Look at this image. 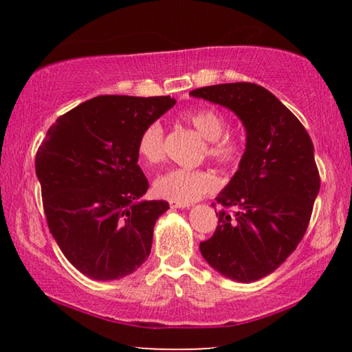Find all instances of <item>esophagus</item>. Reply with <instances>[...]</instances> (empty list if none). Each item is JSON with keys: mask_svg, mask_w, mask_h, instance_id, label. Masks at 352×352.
Listing matches in <instances>:
<instances>
[{"mask_svg": "<svg viewBox=\"0 0 352 352\" xmlns=\"http://www.w3.org/2000/svg\"><path fill=\"white\" fill-rule=\"evenodd\" d=\"M170 208H189V204L184 205V204H175V201H170Z\"/></svg>", "mask_w": 352, "mask_h": 352, "instance_id": "obj_1", "label": "esophagus"}]
</instances>
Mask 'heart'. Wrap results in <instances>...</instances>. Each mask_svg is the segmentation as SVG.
I'll list each match as a JSON object with an SVG mask.
<instances>
[{
  "label": "heart",
  "mask_w": 352,
  "mask_h": 352,
  "mask_svg": "<svg viewBox=\"0 0 352 352\" xmlns=\"http://www.w3.org/2000/svg\"><path fill=\"white\" fill-rule=\"evenodd\" d=\"M184 122L192 126L208 140L205 153L222 166H234L242 160L245 142L239 136L223 135L228 127L226 118L214 109H194L182 115ZM166 133L162 121H152L142 129L136 148L147 163L157 164L166 153ZM155 192L175 204H192L201 195L214 192L219 188V178L211 169L174 168L155 180Z\"/></svg>",
  "instance_id": "1"
}]
</instances>
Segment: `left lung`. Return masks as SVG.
I'll use <instances>...</instances> for the list:
<instances>
[{
  "label": "left lung",
  "instance_id": "1",
  "mask_svg": "<svg viewBox=\"0 0 352 352\" xmlns=\"http://www.w3.org/2000/svg\"><path fill=\"white\" fill-rule=\"evenodd\" d=\"M189 94L233 110L247 130L239 169L216 199L222 206L216 231L200 242V252L223 276L258 281L294 253L307 230L320 190L312 140L294 113L256 83H220Z\"/></svg>",
  "mask_w": 352,
  "mask_h": 352
}]
</instances>
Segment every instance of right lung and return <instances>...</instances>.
<instances>
[{
    "label": "right lung",
    "mask_w": 352,
    "mask_h": 352,
    "mask_svg": "<svg viewBox=\"0 0 352 352\" xmlns=\"http://www.w3.org/2000/svg\"><path fill=\"white\" fill-rule=\"evenodd\" d=\"M175 99L98 96L52 124L35 157L51 234L71 264L98 281L133 273L152 248L153 226L169 210L142 200L140 133Z\"/></svg>",
    "instance_id": "1"
}]
</instances>
